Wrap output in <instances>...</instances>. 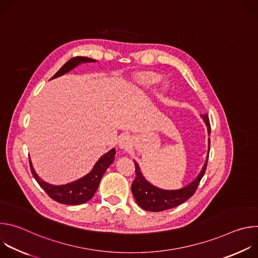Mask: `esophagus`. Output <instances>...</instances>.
I'll list each match as a JSON object with an SVG mask.
<instances>
[{
	"label": "esophagus",
	"mask_w": 258,
	"mask_h": 258,
	"mask_svg": "<svg viewBox=\"0 0 258 258\" xmlns=\"http://www.w3.org/2000/svg\"><path fill=\"white\" fill-rule=\"evenodd\" d=\"M132 146V139L130 136H121L120 139L118 140V147L120 149H123V150H127L130 147Z\"/></svg>",
	"instance_id": "esophagus-1"
}]
</instances>
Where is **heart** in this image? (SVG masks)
<instances>
[{
	"mask_svg": "<svg viewBox=\"0 0 258 258\" xmlns=\"http://www.w3.org/2000/svg\"><path fill=\"white\" fill-rule=\"evenodd\" d=\"M160 82V77L153 73H146L139 78L138 83L144 88H152Z\"/></svg>",
	"mask_w": 258,
	"mask_h": 258,
	"instance_id": "obj_1",
	"label": "heart"
}]
</instances>
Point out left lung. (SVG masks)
<instances>
[{
    "instance_id": "1",
    "label": "left lung",
    "mask_w": 258,
    "mask_h": 258,
    "mask_svg": "<svg viewBox=\"0 0 258 258\" xmlns=\"http://www.w3.org/2000/svg\"><path fill=\"white\" fill-rule=\"evenodd\" d=\"M200 116L207 127L208 135H210V123H209L208 115L201 114ZM209 145H210V140L208 139L207 157L199 174L196 176L194 180L189 182L187 186L176 190H165L152 185V183L147 180L143 175L139 164L136 161H134L136 166V178L132 183V192L136 199L137 204L145 210L158 212V211H163V210L173 208L183 203L190 197H192L195 191L197 190L199 182L206 170L208 155H209Z\"/></svg>"
}]
</instances>
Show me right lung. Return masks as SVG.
<instances>
[{"label": "right lung", "instance_id": "1", "mask_svg": "<svg viewBox=\"0 0 258 258\" xmlns=\"http://www.w3.org/2000/svg\"><path fill=\"white\" fill-rule=\"evenodd\" d=\"M89 62H96V60L88 57L71 58L56 72V75H54V77L51 80L62 77L63 75H65V73L78 67L80 64L89 63ZM115 153L116 151L114 148L109 150L107 153H105L99 158V160L95 163L94 167L89 173H87L85 176L77 180L65 183V185H53V183H49L45 181L38 175V173L35 172L30 159H29V165H30L31 173L35 178V180L38 181V183L42 187V189L53 200L66 205H79V204L86 203L93 198V196L95 195V192L99 187V183L103 174L105 173L106 169L114 161Z\"/></svg>", "mask_w": 258, "mask_h": 258}]
</instances>
